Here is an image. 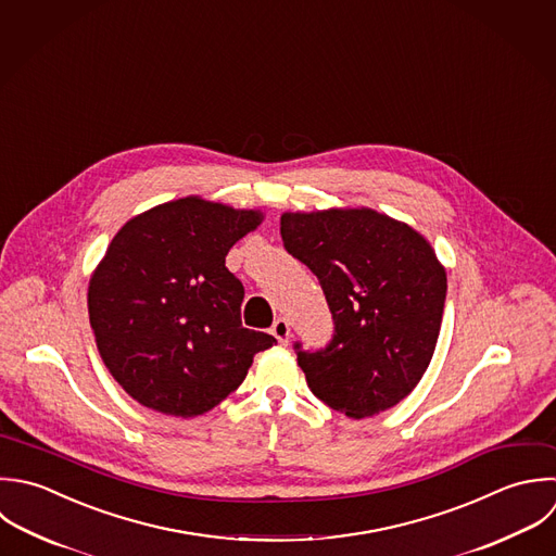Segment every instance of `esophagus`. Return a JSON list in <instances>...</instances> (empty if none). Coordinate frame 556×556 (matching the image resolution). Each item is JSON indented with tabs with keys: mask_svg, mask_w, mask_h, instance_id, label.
<instances>
[{
	"mask_svg": "<svg viewBox=\"0 0 556 556\" xmlns=\"http://www.w3.org/2000/svg\"><path fill=\"white\" fill-rule=\"evenodd\" d=\"M270 333L279 340V344H288L290 340V323L286 318H277L270 327Z\"/></svg>",
	"mask_w": 556,
	"mask_h": 556,
	"instance_id": "1",
	"label": "esophagus"
}]
</instances>
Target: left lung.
Masks as SVG:
<instances>
[{"label":"left lung","instance_id":"obj_1","mask_svg":"<svg viewBox=\"0 0 556 556\" xmlns=\"http://www.w3.org/2000/svg\"><path fill=\"white\" fill-rule=\"evenodd\" d=\"M281 238L318 277L336 323L327 349L294 344L314 396L355 420L399 405L442 327L446 270L429 240L370 207L283 212Z\"/></svg>","mask_w":556,"mask_h":556}]
</instances>
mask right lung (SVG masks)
<instances>
[{"label":"right lung","instance_id":"add662e5","mask_svg":"<svg viewBox=\"0 0 556 556\" xmlns=\"http://www.w3.org/2000/svg\"><path fill=\"white\" fill-rule=\"evenodd\" d=\"M260 210L184 197L129 218L88 283L99 355L142 407L194 418L247 377L277 340L242 327L244 288L229 249L257 229Z\"/></svg>","mask_w":556,"mask_h":556}]
</instances>
